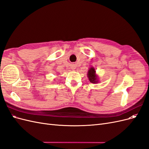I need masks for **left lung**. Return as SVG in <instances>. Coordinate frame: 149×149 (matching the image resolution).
<instances>
[{"label":"left lung","instance_id":"1","mask_svg":"<svg viewBox=\"0 0 149 149\" xmlns=\"http://www.w3.org/2000/svg\"><path fill=\"white\" fill-rule=\"evenodd\" d=\"M88 77L89 81L92 83H97L99 80L96 74V70L93 67L90 68L88 72Z\"/></svg>","mask_w":149,"mask_h":149}]
</instances>
